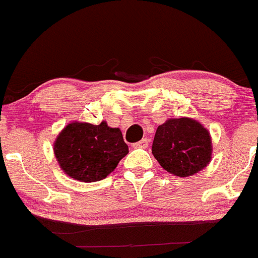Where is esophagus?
Masks as SVG:
<instances>
[{
	"mask_svg": "<svg viewBox=\"0 0 258 258\" xmlns=\"http://www.w3.org/2000/svg\"><path fill=\"white\" fill-rule=\"evenodd\" d=\"M132 147H134V148H147V147H148V140H147V138H143L140 142L132 144Z\"/></svg>",
	"mask_w": 258,
	"mask_h": 258,
	"instance_id": "obj_1",
	"label": "esophagus"
}]
</instances>
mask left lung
<instances>
[{"label":"left lung","mask_w":258,"mask_h":258,"mask_svg":"<svg viewBox=\"0 0 258 258\" xmlns=\"http://www.w3.org/2000/svg\"><path fill=\"white\" fill-rule=\"evenodd\" d=\"M152 153L168 172L180 177L191 176L212 159L211 135L196 120L169 118L158 126Z\"/></svg>","instance_id":"1"}]
</instances>
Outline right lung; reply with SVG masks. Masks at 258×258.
I'll use <instances>...</instances> for the list:
<instances>
[{"instance_id":"1","label":"right lung","mask_w":258,"mask_h":258,"mask_svg":"<svg viewBox=\"0 0 258 258\" xmlns=\"http://www.w3.org/2000/svg\"><path fill=\"white\" fill-rule=\"evenodd\" d=\"M53 153L61 169L72 179L95 182L115 170L128 146L120 128H111L105 121L99 124L69 123L53 143Z\"/></svg>"}]
</instances>
